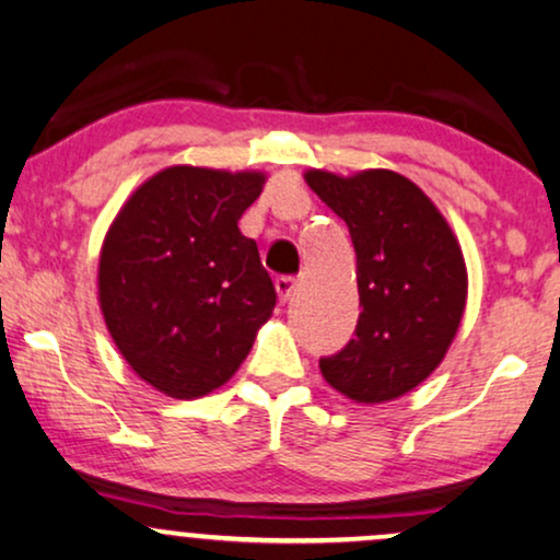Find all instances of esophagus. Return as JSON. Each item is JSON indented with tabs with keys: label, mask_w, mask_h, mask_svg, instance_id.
Returning <instances> with one entry per match:
<instances>
[{
	"label": "esophagus",
	"mask_w": 560,
	"mask_h": 560,
	"mask_svg": "<svg viewBox=\"0 0 560 560\" xmlns=\"http://www.w3.org/2000/svg\"><path fill=\"white\" fill-rule=\"evenodd\" d=\"M273 287H276V292H279V300H281V302H287L289 296L294 294V289H296V279H294V276H276Z\"/></svg>",
	"instance_id": "obj_1"
}]
</instances>
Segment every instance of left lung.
Returning <instances> with one entry per match:
<instances>
[{
	"label": "left lung",
	"mask_w": 560,
	"mask_h": 560,
	"mask_svg": "<svg viewBox=\"0 0 560 560\" xmlns=\"http://www.w3.org/2000/svg\"><path fill=\"white\" fill-rule=\"evenodd\" d=\"M304 180L349 228L362 307L351 341L320 359L323 377L357 402L400 398L455 338L468 294L463 250L427 194L393 170H310Z\"/></svg>",
	"instance_id": "obj_1"
}]
</instances>
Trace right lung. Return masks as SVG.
Listing matches in <instances>:
<instances>
[{
  "mask_svg": "<svg viewBox=\"0 0 560 560\" xmlns=\"http://www.w3.org/2000/svg\"><path fill=\"white\" fill-rule=\"evenodd\" d=\"M260 173L167 167L137 188L101 253V307L131 370L170 398L224 385L271 317L276 289L237 222Z\"/></svg>",
  "mask_w": 560,
  "mask_h": 560,
  "instance_id": "right-lung-1",
  "label": "right lung"
}]
</instances>
